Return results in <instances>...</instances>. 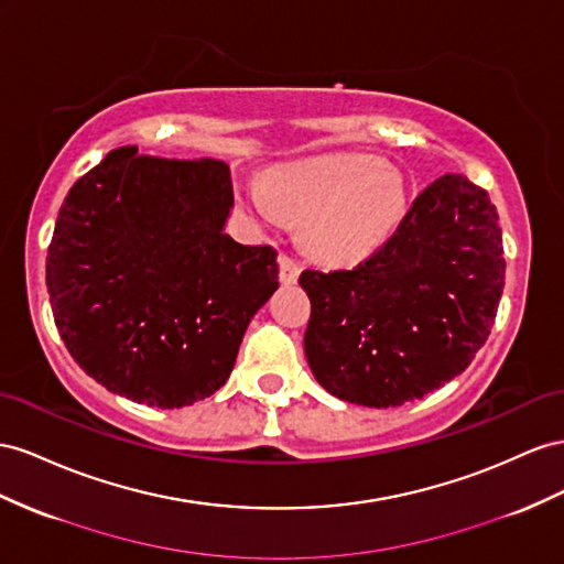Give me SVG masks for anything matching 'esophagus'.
Wrapping results in <instances>:
<instances>
[{
	"instance_id": "esophagus-1",
	"label": "esophagus",
	"mask_w": 564,
	"mask_h": 564,
	"mask_svg": "<svg viewBox=\"0 0 564 564\" xmlns=\"http://www.w3.org/2000/svg\"><path fill=\"white\" fill-rule=\"evenodd\" d=\"M299 272H301V268H299L294 258L282 253L280 256V280H282V284H296Z\"/></svg>"
}]
</instances>
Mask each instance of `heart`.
I'll use <instances>...</instances> for the list:
<instances>
[{"instance_id": "obj_1", "label": "heart", "mask_w": 564, "mask_h": 564, "mask_svg": "<svg viewBox=\"0 0 564 564\" xmlns=\"http://www.w3.org/2000/svg\"><path fill=\"white\" fill-rule=\"evenodd\" d=\"M247 204L263 220L303 223V239L327 263L375 253L405 216L403 175L370 154H334L286 165L263 185L249 182Z\"/></svg>"}]
</instances>
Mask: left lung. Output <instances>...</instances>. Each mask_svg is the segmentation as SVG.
Wrapping results in <instances>:
<instances>
[{"mask_svg": "<svg viewBox=\"0 0 564 564\" xmlns=\"http://www.w3.org/2000/svg\"><path fill=\"white\" fill-rule=\"evenodd\" d=\"M306 358L341 401L393 408L458 377L489 339L506 284L503 232L486 189L444 175L351 270H303Z\"/></svg>", "mask_w": 564, "mask_h": 564, "instance_id": "1", "label": "left lung"}]
</instances>
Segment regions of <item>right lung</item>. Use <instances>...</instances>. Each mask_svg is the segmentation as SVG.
Listing matches in <instances>:
<instances>
[{"label":"right lung","instance_id":"add662e5","mask_svg":"<svg viewBox=\"0 0 564 564\" xmlns=\"http://www.w3.org/2000/svg\"><path fill=\"white\" fill-rule=\"evenodd\" d=\"M223 161L109 151L70 187L47 253L56 329L109 391L156 408L208 399L230 377L258 308L280 286L278 251L225 235Z\"/></svg>","mask_w":564,"mask_h":564}]
</instances>
